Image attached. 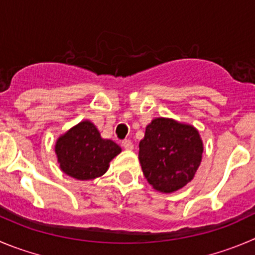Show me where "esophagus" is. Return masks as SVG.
Masks as SVG:
<instances>
[{
    "instance_id": "esophagus-1",
    "label": "esophagus",
    "mask_w": 255,
    "mask_h": 255,
    "mask_svg": "<svg viewBox=\"0 0 255 255\" xmlns=\"http://www.w3.org/2000/svg\"><path fill=\"white\" fill-rule=\"evenodd\" d=\"M122 146L123 148L126 149H133V143L132 141H129V139H125V141L122 142Z\"/></svg>"
}]
</instances>
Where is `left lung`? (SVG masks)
I'll list each match as a JSON object with an SVG mask.
<instances>
[{
    "instance_id": "left-lung-1",
    "label": "left lung",
    "mask_w": 255,
    "mask_h": 255,
    "mask_svg": "<svg viewBox=\"0 0 255 255\" xmlns=\"http://www.w3.org/2000/svg\"><path fill=\"white\" fill-rule=\"evenodd\" d=\"M204 147L196 128L156 118L139 142L138 158L147 181L161 192H173L194 178Z\"/></svg>"
}]
</instances>
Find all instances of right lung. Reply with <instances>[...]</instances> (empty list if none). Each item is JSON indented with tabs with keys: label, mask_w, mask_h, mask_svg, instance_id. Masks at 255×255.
<instances>
[{
	"label": "right lung",
	"mask_w": 255,
	"mask_h": 255,
	"mask_svg": "<svg viewBox=\"0 0 255 255\" xmlns=\"http://www.w3.org/2000/svg\"><path fill=\"white\" fill-rule=\"evenodd\" d=\"M122 151L111 139H103L89 121L69 129L56 141L55 152L60 168L77 180H93L104 175L109 162Z\"/></svg>",
	"instance_id": "right-lung-1"
}]
</instances>
